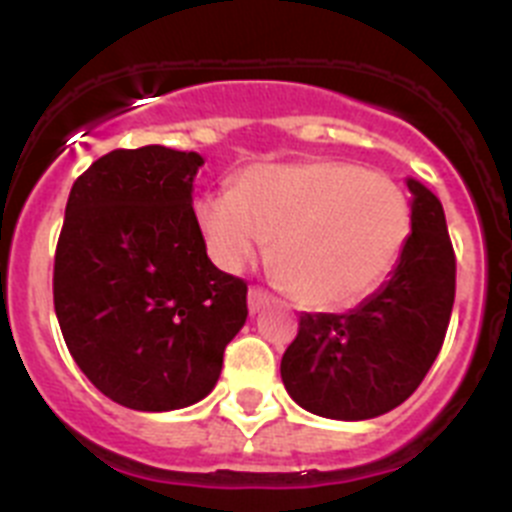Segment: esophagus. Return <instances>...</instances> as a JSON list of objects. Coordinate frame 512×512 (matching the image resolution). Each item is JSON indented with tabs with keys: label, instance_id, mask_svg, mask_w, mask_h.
I'll list each match as a JSON object with an SVG mask.
<instances>
[{
	"label": "esophagus",
	"instance_id": "34e87169",
	"mask_svg": "<svg viewBox=\"0 0 512 512\" xmlns=\"http://www.w3.org/2000/svg\"><path fill=\"white\" fill-rule=\"evenodd\" d=\"M271 300V295L266 292L264 287H251L248 289V310L251 312H259L266 302Z\"/></svg>",
	"mask_w": 512,
	"mask_h": 512
}]
</instances>
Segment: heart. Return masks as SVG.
Masks as SVG:
<instances>
[{"label": "heart", "mask_w": 512, "mask_h": 512, "mask_svg": "<svg viewBox=\"0 0 512 512\" xmlns=\"http://www.w3.org/2000/svg\"><path fill=\"white\" fill-rule=\"evenodd\" d=\"M197 217L228 269H241L271 241L279 282L318 310L351 307L377 292L413 233L405 192L346 161L251 169L230 192L205 194Z\"/></svg>", "instance_id": "1"}]
</instances>
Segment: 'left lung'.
Returning <instances> with one entry per match:
<instances>
[{
  "mask_svg": "<svg viewBox=\"0 0 512 512\" xmlns=\"http://www.w3.org/2000/svg\"><path fill=\"white\" fill-rule=\"evenodd\" d=\"M413 233L390 282L356 310L302 312L282 356L289 397L323 418L366 420L408 400L436 361L456 295V256L431 189L408 179Z\"/></svg>",
  "mask_w": 512,
  "mask_h": 512,
  "instance_id": "obj_1",
  "label": "left lung"
}]
</instances>
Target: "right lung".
Instances as JSON below:
<instances>
[{
	"label": "right lung",
	"instance_id": "obj_1",
	"mask_svg": "<svg viewBox=\"0 0 512 512\" xmlns=\"http://www.w3.org/2000/svg\"><path fill=\"white\" fill-rule=\"evenodd\" d=\"M202 156L117 148L71 187L53 264L63 341L102 395L143 413L210 395L248 284L207 259L192 210Z\"/></svg>",
	"mask_w": 512,
	"mask_h": 512
}]
</instances>
